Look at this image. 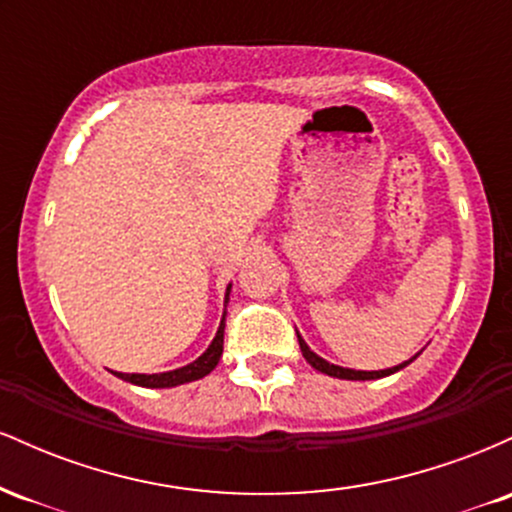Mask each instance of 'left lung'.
Wrapping results in <instances>:
<instances>
[{
  "instance_id": "obj_1",
  "label": "left lung",
  "mask_w": 512,
  "mask_h": 512,
  "mask_svg": "<svg viewBox=\"0 0 512 512\" xmlns=\"http://www.w3.org/2000/svg\"><path fill=\"white\" fill-rule=\"evenodd\" d=\"M298 344H301V351H303L305 361H308L310 366H313L315 370H320V373L332 375V378H342V380H375V378H385V375H392V373H397V370H402L404 366H409V363L414 361L416 356H419V354H416L414 358H409V361L399 363V366L387 368V370H351V368L334 366V363H327L325 358H320L317 354H313V351L308 349V344H305L303 339H301V334H298Z\"/></svg>"
}]
</instances>
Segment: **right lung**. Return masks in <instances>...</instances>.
Returning a JSON list of instances; mask_svg holds the SVG:
<instances>
[{
  "label": "right lung",
  "mask_w": 512,
  "mask_h": 512,
  "mask_svg": "<svg viewBox=\"0 0 512 512\" xmlns=\"http://www.w3.org/2000/svg\"><path fill=\"white\" fill-rule=\"evenodd\" d=\"M228 291H231V284H228V289H226V301H228ZM223 327H226V313H223V317H221V325H219V332H216L214 342H211L209 349L204 351L197 361H192L190 366H182L178 370H168V373H151V375L115 373V375L117 378L127 380V383L139 385V387H175V385L192 383V380L204 378V375H209L211 370L216 368V363H219V358L223 354Z\"/></svg>",
  "instance_id": "add662e5"
}]
</instances>
